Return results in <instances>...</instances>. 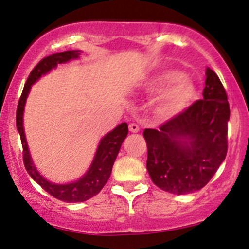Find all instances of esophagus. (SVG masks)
<instances>
[{
	"instance_id": "1",
	"label": "esophagus",
	"mask_w": 249,
	"mask_h": 249,
	"mask_svg": "<svg viewBox=\"0 0 249 249\" xmlns=\"http://www.w3.org/2000/svg\"><path fill=\"white\" fill-rule=\"evenodd\" d=\"M129 130L132 133H138L139 130H140V127H139V124H129Z\"/></svg>"
}]
</instances>
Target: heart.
<instances>
[{
	"label": "heart",
	"mask_w": 249,
	"mask_h": 249,
	"mask_svg": "<svg viewBox=\"0 0 249 249\" xmlns=\"http://www.w3.org/2000/svg\"><path fill=\"white\" fill-rule=\"evenodd\" d=\"M182 77V74L178 71H166L159 77L158 83L160 86H167L170 83L176 82ZM195 87L188 81H179L172 86L168 90L166 91L160 97V101L158 103L156 111L159 115L164 117L174 116L181 113L183 109L188 107L189 103L195 96Z\"/></svg>",
	"instance_id": "obj_1"
}]
</instances>
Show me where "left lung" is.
Returning <instances> with one entry per match:
<instances>
[{
  "label": "left lung",
  "mask_w": 249,
  "mask_h": 249,
  "mask_svg": "<svg viewBox=\"0 0 249 249\" xmlns=\"http://www.w3.org/2000/svg\"><path fill=\"white\" fill-rule=\"evenodd\" d=\"M203 99L159 129H144L147 170L162 191L182 195L200 191L214 177L228 148V97L217 75L207 68Z\"/></svg>",
  "instance_id": "left-lung-1"
}]
</instances>
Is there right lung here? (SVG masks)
Instances as JSON below:
<instances>
[{
    "label": "right lung",
    "mask_w": 249,
    "mask_h": 249,
    "mask_svg": "<svg viewBox=\"0 0 249 249\" xmlns=\"http://www.w3.org/2000/svg\"><path fill=\"white\" fill-rule=\"evenodd\" d=\"M79 55V50H66V52L56 53V54L49 55V56L42 58L28 76L23 91H22L21 97H19L18 110H16V127H18L19 136H21L22 148H23V163L28 174L44 191L49 193L52 196H54L57 200L64 201V202H82V201L90 199V197L99 194L110 177L114 162H115L116 156L119 154L122 142H124L128 134V124L125 122L119 124L115 129L108 133L100 141L94 161L91 166L89 167L88 172L80 180L75 181V182L67 183V185L52 183L47 181L36 170L32 158H30L29 150H28V144L23 129V110L27 96L30 91V87H32L33 83H35L36 81L40 79L42 75L47 74L53 68H55L57 64L77 58Z\"/></svg>",
    "instance_id": "add662e5"
}]
</instances>
